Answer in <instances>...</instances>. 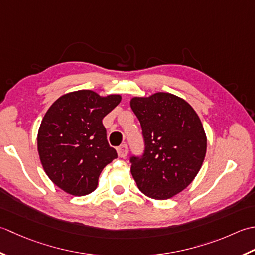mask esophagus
<instances>
[{
    "label": "esophagus",
    "instance_id": "esophagus-1",
    "mask_svg": "<svg viewBox=\"0 0 255 255\" xmlns=\"http://www.w3.org/2000/svg\"><path fill=\"white\" fill-rule=\"evenodd\" d=\"M117 152H118L119 157L124 158V157H126L127 155H128V145H127V144H123V145H121V146H119V147L117 148Z\"/></svg>",
    "mask_w": 255,
    "mask_h": 255
}]
</instances>
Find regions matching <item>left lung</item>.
Listing matches in <instances>:
<instances>
[{"label":"left lung","mask_w":255,"mask_h":255,"mask_svg":"<svg viewBox=\"0 0 255 255\" xmlns=\"http://www.w3.org/2000/svg\"><path fill=\"white\" fill-rule=\"evenodd\" d=\"M129 105L145 143L143 156L129 159L133 178L149 198H171L194 180L204 163L207 137L198 114L168 92L134 97Z\"/></svg>","instance_id":"obj_1"}]
</instances>
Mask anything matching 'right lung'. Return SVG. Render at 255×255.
Listing matches in <instances>:
<instances>
[{"label": "right lung", "mask_w": 255, "mask_h": 255, "mask_svg": "<svg viewBox=\"0 0 255 255\" xmlns=\"http://www.w3.org/2000/svg\"><path fill=\"white\" fill-rule=\"evenodd\" d=\"M121 99L78 90L57 99L46 112L37 135L39 158L50 180L67 194L92 193L102 169L118 157L102 120Z\"/></svg>", "instance_id": "add662e5"}]
</instances>
